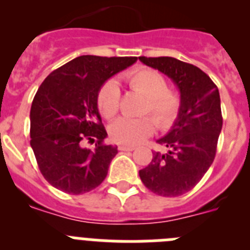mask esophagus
I'll return each instance as SVG.
<instances>
[{"instance_id":"1","label":"esophagus","mask_w":250,"mask_h":250,"mask_svg":"<svg viewBox=\"0 0 250 250\" xmlns=\"http://www.w3.org/2000/svg\"><path fill=\"white\" fill-rule=\"evenodd\" d=\"M134 149H135V147L130 146V145H120V146H119V150H121V151H132Z\"/></svg>"}]
</instances>
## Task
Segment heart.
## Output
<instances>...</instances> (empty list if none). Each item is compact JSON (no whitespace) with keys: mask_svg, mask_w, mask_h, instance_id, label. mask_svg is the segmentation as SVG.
Masks as SVG:
<instances>
[{"mask_svg":"<svg viewBox=\"0 0 250 250\" xmlns=\"http://www.w3.org/2000/svg\"><path fill=\"white\" fill-rule=\"evenodd\" d=\"M131 90L147 98L143 114L156 120L159 129L173 126L182 114L183 98L178 91L169 89L167 80L154 68H138L125 76ZM121 92L116 81L110 79L103 83L98 92V109L105 119H112L118 114ZM155 130V123L149 116L139 119L120 118L111 124L110 138L123 145H136L149 138Z\"/></svg>","mask_w":250,"mask_h":250,"instance_id":"b5f03b06","label":"heart"}]
</instances>
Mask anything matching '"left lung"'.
<instances>
[{
    "instance_id": "obj_1",
    "label": "left lung",
    "mask_w": 250,
    "mask_h": 250,
    "mask_svg": "<svg viewBox=\"0 0 250 250\" xmlns=\"http://www.w3.org/2000/svg\"><path fill=\"white\" fill-rule=\"evenodd\" d=\"M139 60L173 79L183 98L182 114L171 131L156 141L167 152H154L150 164L139 175L156 195H183L202 180L215 158L223 126L219 90L191 63L167 56H140Z\"/></svg>"
}]
</instances>
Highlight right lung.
I'll return each instance as SVG.
<instances>
[{
  "label": "right lung",
  "mask_w": 250,
  "mask_h": 250,
  "mask_svg": "<svg viewBox=\"0 0 250 250\" xmlns=\"http://www.w3.org/2000/svg\"><path fill=\"white\" fill-rule=\"evenodd\" d=\"M138 57L85 55L46 77L31 106L30 144L43 178L67 194L87 193L107 175L118 147L106 145L107 132L98 110V92L110 76ZM86 142H95L94 150Z\"/></svg>",
  "instance_id": "add662e5"
}]
</instances>
